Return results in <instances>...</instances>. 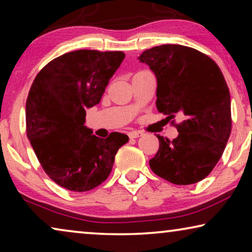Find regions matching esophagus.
I'll use <instances>...</instances> for the list:
<instances>
[{
	"label": "esophagus",
	"mask_w": 252,
	"mask_h": 252,
	"mask_svg": "<svg viewBox=\"0 0 252 252\" xmlns=\"http://www.w3.org/2000/svg\"><path fill=\"white\" fill-rule=\"evenodd\" d=\"M141 135H142V133L139 132V130H132V132L128 133L129 139H137V137H140Z\"/></svg>",
	"instance_id": "esophagus-1"
}]
</instances>
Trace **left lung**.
Instances as JSON below:
<instances>
[{
    "label": "left lung",
    "instance_id": "left-lung-1",
    "mask_svg": "<svg viewBox=\"0 0 252 252\" xmlns=\"http://www.w3.org/2000/svg\"><path fill=\"white\" fill-rule=\"evenodd\" d=\"M140 62L157 78L156 106L171 120H184L177 139L157 135L159 149L149 160L158 177L174 185H191L211 173L232 130L230 95L221 70L208 55L180 44L143 51Z\"/></svg>",
    "mask_w": 252,
    "mask_h": 252
}]
</instances>
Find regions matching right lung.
<instances>
[{"label": "right lung", "mask_w": 252, "mask_h": 252, "mask_svg": "<svg viewBox=\"0 0 252 252\" xmlns=\"http://www.w3.org/2000/svg\"><path fill=\"white\" fill-rule=\"evenodd\" d=\"M124 58L123 51H71L49 62L31 86L27 137L48 177L67 190L88 191L105 181L128 142L117 132L101 139L84 125L86 109L98 104Z\"/></svg>", "instance_id": "1"}]
</instances>
